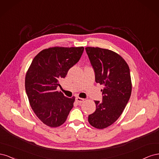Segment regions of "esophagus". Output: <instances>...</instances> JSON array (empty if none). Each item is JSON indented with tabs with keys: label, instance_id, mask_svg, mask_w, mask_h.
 <instances>
[{
	"label": "esophagus",
	"instance_id": "34e87169",
	"mask_svg": "<svg viewBox=\"0 0 159 159\" xmlns=\"http://www.w3.org/2000/svg\"><path fill=\"white\" fill-rule=\"evenodd\" d=\"M75 101L78 103H81L84 101V99H82V98H80L78 97V98H75Z\"/></svg>",
	"mask_w": 159,
	"mask_h": 159
}]
</instances>
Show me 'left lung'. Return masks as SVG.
Here are the masks:
<instances>
[{
	"label": "left lung",
	"mask_w": 159,
	"mask_h": 159,
	"mask_svg": "<svg viewBox=\"0 0 159 159\" xmlns=\"http://www.w3.org/2000/svg\"><path fill=\"white\" fill-rule=\"evenodd\" d=\"M85 50L96 83L103 85L102 101H95V111L89 115L88 121L93 127L103 129L117 121L131 97L130 70L123 57L113 51L98 47H87Z\"/></svg>",
	"instance_id": "8db88e82"
}]
</instances>
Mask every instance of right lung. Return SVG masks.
Returning a JSON list of instances; mask_svg holds the SVG:
<instances>
[{
	"instance_id": "obj_1",
	"label": "right lung",
	"mask_w": 159,
	"mask_h": 159,
	"mask_svg": "<svg viewBox=\"0 0 159 159\" xmlns=\"http://www.w3.org/2000/svg\"><path fill=\"white\" fill-rule=\"evenodd\" d=\"M84 47H52L34 57L25 78L30 106L40 121L50 127L61 125L74 107L75 97L66 98L57 91L59 81L78 62Z\"/></svg>"
}]
</instances>
